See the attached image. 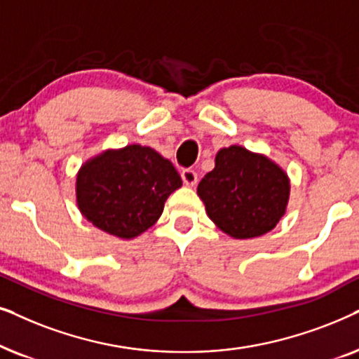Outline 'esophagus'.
<instances>
[{"instance_id": "34e87169", "label": "esophagus", "mask_w": 359, "mask_h": 359, "mask_svg": "<svg viewBox=\"0 0 359 359\" xmlns=\"http://www.w3.org/2000/svg\"><path fill=\"white\" fill-rule=\"evenodd\" d=\"M182 180H184L185 185H189V187H194V185L198 182L197 172L192 170V169H184L182 170Z\"/></svg>"}]
</instances>
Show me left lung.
Returning a JSON list of instances; mask_svg holds the SVG:
<instances>
[{"label": "left lung", "instance_id": "left-lung-1", "mask_svg": "<svg viewBox=\"0 0 359 359\" xmlns=\"http://www.w3.org/2000/svg\"><path fill=\"white\" fill-rule=\"evenodd\" d=\"M197 194L223 233L251 240L269 233L285 215L290 180L269 157L235 144L217 152L215 169L200 180Z\"/></svg>", "mask_w": 359, "mask_h": 359}]
</instances>
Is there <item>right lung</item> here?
I'll return each instance as SVG.
<instances>
[{
    "instance_id": "1",
    "label": "right lung",
    "mask_w": 359,
    "mask_h": 359,
    "mask_svg": "<svg viewBox=\"0 0 359 359\" xmlns=\"http://www.w3.org/2000/svg\"><path fill=\"white\" fill-rule=\"evenodd\" d=\"M180 187L182 179L169 159L152 147L130 144L82 164L76 207L102 231L133 240L159 219L165 200Z\"/></svg>"
}]
</instances>
